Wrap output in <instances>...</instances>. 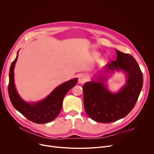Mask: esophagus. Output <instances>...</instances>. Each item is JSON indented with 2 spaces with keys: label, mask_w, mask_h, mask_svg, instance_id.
I'll return each instance as SVG.
<instances>
[{
  "label": "esophagus",
  "mask_w": 154,
  "mask_h": 154,
  "mask_svg": "<svg viewBox=\"0 0 154 154\" xmlns=\"http://www.w3.org/2000/svg\"><path fill=\"white\" fill-rule=\"evenodd\" d=\"M87 81V77L85 74H82L79 77V83L80 84H83Z\"/></svg>",
  "instance_id": "34e87169"
}]
</instances>
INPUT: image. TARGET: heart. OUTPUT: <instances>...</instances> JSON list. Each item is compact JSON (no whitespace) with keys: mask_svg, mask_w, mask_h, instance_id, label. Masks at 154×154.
<instances>
[{"mask_svg":"<svg viewBox=\"0 0 154 154\" xmlns=\"http://www.w3.org/2000/svg\"><path fill=\"white\" fill-rule=\"evenodd\" d=\"M94 55H96V56L99 55V53H98V52H95V53H94Z\"/></svg>","mask_w":154,"mask_h":154,"instance_id":"b5f03b06","label":"heart"}]
</instances>
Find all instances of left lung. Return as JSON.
<instances>
[{
	"label": "left lung",
	"mask_w": 154,
	"mask_h": 154,
	"mask_svg": "<svg viewBox=\"0 0 154 154\" xmlns=\"http://www.w3.org/2000/svg\"><path fill=\"white\" fill-rule=\"evenodd\" d=\"M116 60L107 64L92 81L83 86L85 112L93 120L109 123L126 116L134 108L143 84V77L135 59L128 54L116 50ZM123 71L126 75V85L116 93L109 91L104 82L108 73Z\"/></svg>",
	"instance_id": "1"
}]
</instances>
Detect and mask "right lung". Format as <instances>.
<instances>
[{"instance_id": "obj_1", "label": "right lung", "mask_w": 154, "mask_h": 154, "mask_svg": "<svg viewBox=\"0 0 154 154\" xmlns=\"http://www.w3.org/2000/svg\"><path fill=\"white\" fill-rule=\"evenodd\" d=\"M17 51L15 60L12 62L9 72L8 94L12 105L16 109L29 121L36 124H45L54 120L62 108L64 97L76 85L77 78L71 79L58 86L46 98L36 102H27L18 94L14 78V69L18 58Z\"/></svg>"}]
</instances>
